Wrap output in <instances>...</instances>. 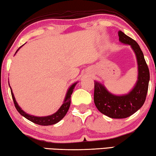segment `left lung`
Here are the masks:
<instances>
[{"mask_svg":"<svg viewBox=\"0 0 156 156\" xmlns=\"http://www.w3.org/2000/svg\"><path fill=\"white\" fill-rule=\"evenodd\" d=\"M119 40L132 46L138 62V81L132 91L124 96H115L108 92L101 83L94 82V100L97 109L111 118L121 119L136 112L146 101L150 80L148 65L139 44L122 31H118Z\"/></svg>","mask_w":156,"mask_h":156,"instance_id":"1","label":"left lung"}]
</instances>
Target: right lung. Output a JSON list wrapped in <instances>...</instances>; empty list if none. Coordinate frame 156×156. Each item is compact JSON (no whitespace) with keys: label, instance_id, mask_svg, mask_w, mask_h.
<instances>
[{"label":"right lung","instance_id":"obj_1","mask_svg":"<svg viewBox=\"0 0 156 156\" xmlns=\"http://www.w3.org/2000/svg\"><path fill=\"white\" fill-rule=\"evenodd\" d=\"M18 50H19V48L17 49V51ZM76 84V83H74V84L72 85L70 88L69 89L68 91H67V93L66 97H65L64 103H63V104L62 105L61 107L60 108V109L58 110L55 113L51 115L50 116H46V117H35V116H32V115H30L25 113V112H24L23 110L19 107V105H17L16 101H15L14 95H13V93L12 92V89L10 90H11V94H12V100H13V102H14L15 106V108H16L17 111L20 112V115H22L24 116L25 118L29 119V121L32 122L35 124H37V125H43V126H48V125H54V124L58 122L61 120L63 117H65V115H66V113L69 110V105H70L71 95L73 94V89Z\"/></svg>","mask_w":156,"mask_h":156}]
</instances>
